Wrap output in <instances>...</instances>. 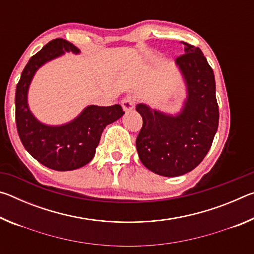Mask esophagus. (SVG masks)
<instances>
[{"instance_id": "obj_1", "label": "esophagus", "mask_w": 254, "mask_h": 254, "mask_svg": "<svg viewBox=\"0 0 254 254\" xmlns=\"http://www.w3.org/2000/svg\"><path fill=\"white\" fill-rule=\"evenodd\" d=\"M121 105L123 107V110L126 112L132 111V110H134V107H135V100L133 97H126L122 100Z\"/></svg>"}]
</instances>
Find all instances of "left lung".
Listing matches in <instances>:
<instances>
[{
    "mask_svg": "<svg viewBox=\"0 0 254 254\" xmlns=\"http://www.w3.org/2000/svg\"><path fill=\"white\" fill-rule=\"evenodd\" d=\"M182 44L185 54L176 59L187 86L182 112L173 117L144 104L135 107L143 120L135 142L140 160L165 177L187 174L203 161L220 117L212 67L198 47Z\"/></svg>",
    "mask_w": 254,
    "mask_h": 254,
    "instance_id": "left-lung-1",
    "label": "left lung"
}]
</instances>
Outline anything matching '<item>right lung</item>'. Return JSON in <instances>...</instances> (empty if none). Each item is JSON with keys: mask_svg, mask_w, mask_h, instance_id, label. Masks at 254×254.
<instances>
[{"mask_svg": "<svg viewBox=\"0 0 254 254\" xmlns=\"http://www.w3.org/2000/svg\"><path fill=\"white\" fill-rule=\"evenodd\" d=\"M77 49L65 39L51 40L30 58L15 91L16 128L25 150L42 165L58 171L78 169L92 160L106 126L124 114L122 106H87L74 121L59 127L46 126L33 117L28 106V89L36 71L55 58Z\"/></svg>", "mask_w": 254, "mask_h": 254, "instance_id": "obj_1", "label": "right lung"}]
</instances>
